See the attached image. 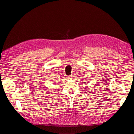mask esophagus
<instances>
[{
	"label": "esophagus",
	"instance_id": "34e87169",
	"mask_svg": "<svg viewBox=\"0 0 134 134\" xmlns=\"http://www.w3.org/2000/svg\"><path fill=\"white\" fill-rule=\"evenodd\" d=\"M68 79H70V80L72 79V75L68 76Z\"/></svg>",
	"mask_w": 134,
	"mask_h": 134
}]
</instances>
